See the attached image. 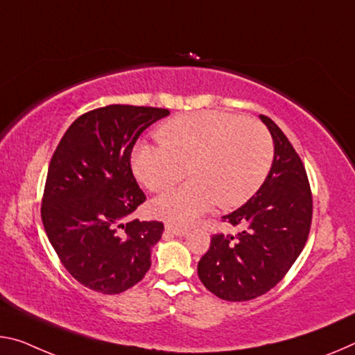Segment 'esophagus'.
<instances>
[{
    "mask_svg": "<svg viewBox=\"0 0 355 355\" xmlns=\"http://www.w3.org/2000/svg\"><path fill=\"white\" fill-rule=\"evenodd\" d=\"M166 230L167 232H171L172 235H178V237H182V235H187L188 234V227H182V226H173V224H166Z\"/></svg>",
    "mask_w": 355,
    "mask_h": 355,
    "instance_id": "obj_1",
    "label": "esophagus"
}]
</instances>
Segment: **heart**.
I'll return each mask as SVG.
<instances>
[{"mask_svg": "<svg viewBox=\"0 0 355 355\" xmlns=\"http://www.w3.org/2000/svg\"><path fill=\"white\" fill-rule=\"evenodd\" d=\"M159 144H139L132 171L151 193L191 182L151 204L156 216L188 223L211 205L240 207L257 193L273 164V139L256 120L216 110L173 116L157 131Z\"/></svg>", "mask_w": 355, "mask_h": 355, "instance_id": "obj_1", "label": "heart"}]
</instances>
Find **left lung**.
Returning a JSON list of instances; mask_svg holds the SVG:
<instances>
[{"mask_svg":"<svg viewBox=\"0 0 355 355\" xmlns=\"http://www.w3.org/2000/svg\"><path fill=\"white\" fill-rule=\"evenodd\" d=\"M275 144V157L257 193L221 221L237 234L216 232L199 261L205 288L227 302H246L273 289L305 246L313 194L305 166L284 132L261 115Z\"/></svg>","mask_w":355,"mask_h":355,"instance_id":"8db88e82","label":"left lung"}]
</instances>
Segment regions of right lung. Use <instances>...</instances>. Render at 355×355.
<instances>
[{"label":"right lung","mask_w":355,"mask_h":355,"mask_svg":"<svg viewBox=\"0 0 355 355\" xmlns=\"http://www.w3.org/2000/svg\"><path fill=\"white\" fill-rule=\"evenodd\" d=\"M168 109L112 104L77 118L50 159L41 218L56 256L78 283L114 295L132 288L151 266L161 221H129L147 200L131 153L145 129Z\"/></svg>","instance_id":"add662e5"}]
</instances>
